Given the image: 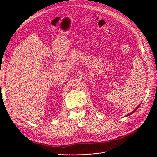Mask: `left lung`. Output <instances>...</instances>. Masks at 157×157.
I'll list each match as a JSON object with an SVG mask.
<instances>
[{
  "mask_svg": "<svg viewBox=\"0 0 157 157\" xmlns=\"http://www.w3.org/2000/svg\"><path fill=\"white\" fill-rule=\"evenodd\" d=\"M140 105H138V106H137V107H136V109H134V111H132V113H130V114H128V115H126V117H127V116H129V115H132V114H133V113H134V112H135V111H136V110H137V109H138V108H139V107H140Z\"/></svg>",
  "mask_w": 157,
  "mask_h": 157,
  "instance_id": "8db88e82",
  "label": "left lung"
}]
</instances>
